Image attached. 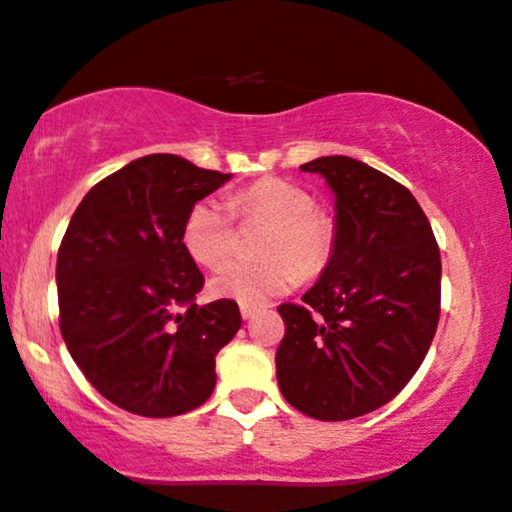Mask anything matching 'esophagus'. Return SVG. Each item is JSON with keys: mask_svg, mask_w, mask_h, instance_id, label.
I'll return each instance as SVG.
<instances>
[{"mask_svg": "<svg viewBox=\"0 0 512 512\" xmlns=\"http://www.w3.org/2000/svg\"><path fill=\"white\" fill-rule=\"evenodd\" d=\"M255 315H257V307H250V305L240 307V317L243 319H252Z\"/></svg>", "mask_w": 512, "mask_h": 512, "instance_id": "esophagus-1", "label": "esophagus"}]
</instances>
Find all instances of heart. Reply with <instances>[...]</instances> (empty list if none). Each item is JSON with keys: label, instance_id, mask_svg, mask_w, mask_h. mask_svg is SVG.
Returning a JSON list of instances; mask_svg holds the SVG:
<instances>
[{"label": "heart", "instance_id": "1", "mask_svg": "<svg viewBox=\"0 0 512 512\" xmlns=\"http://www.w3.org/2000/svg\"><path fill=\"white\" fill-rule=\"evenodd\" d=\"M234 207L231 208L230 205ZM245 219H264L272 224L262 243L267 260L229 262L209 281L217 298L240 305H262L298 283L300 272L317 274L334 245V226L315 212V200L307 190L279 178H264L243 190L231 202L205 197L188 212L183 224V245L195 262L217 267L229 260L236 245V214Z\"/></svg>", "mask_w": 512, "mask_h": 512}]
</instances>
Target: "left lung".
Returning a JSON list of instances; mask_svg holds the SVG:
<instances>
[{
    "label": "left lung",
    "instance_id": "left-lung-1",
    "mask_svg": "<svg viewBox=\"0 0 512 512\" xmlns=\"http://www.w3.org/2000/svg\"><path fill=\"white\" fill-rule=\"evenodd\" d=\"M300 169L334 193V245L303 305L279 307L276 379L307 417L353 420L396 398L432 346L439 245L420 202L391 176L343 155Z\"/></svg>",
    "mask_w": 512,
    "mask_h": 512
}]
</instances>
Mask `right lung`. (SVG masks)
Listing matches in <instances>:
<instances>
[{"mask_svg": "<svg viewBox=\"0 0 512 512\" xmlns=\"http://www.w3.org/2000/svg\"><path fill=\"white\" fill-rule=\"evenodd\" d=\"M229 178L176 155L140 157L83 197L61 240V336L85 379L133 415L200 408L240 329L233 300L195 303L205 276L183 245L190 209Z\"/></svg>", "mask_w": 512, "mask_h": 512, "instance_id": "1", "label": "right lung"}]
</instances>
